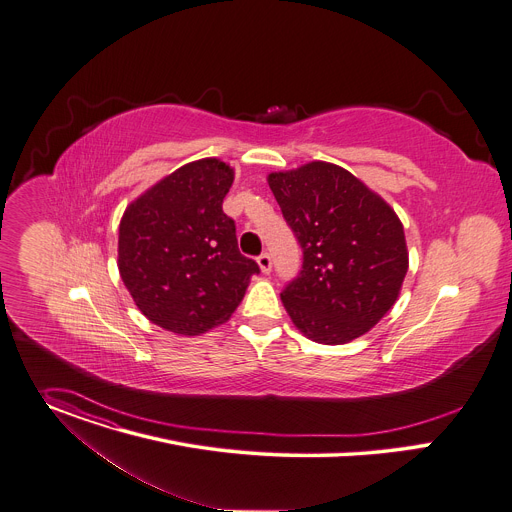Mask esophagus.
Listing matches in <instances>:
<instances>
[{"label": "esophagus", "mask_w": 512, "mask_h": 512, "mask_svg": "<svg viewBox=\"0 0 512 512\" xmlns=\"http://www.w3.org/2000/svg\"><path fill=\"white\" fill-rule=\"evenodd\" d=\"M257 265H259V269H261L263 273H269V271H271V257H269V253H261V255L257 257Z\"/></svg>", "instance_id": "1"}]
</instances>
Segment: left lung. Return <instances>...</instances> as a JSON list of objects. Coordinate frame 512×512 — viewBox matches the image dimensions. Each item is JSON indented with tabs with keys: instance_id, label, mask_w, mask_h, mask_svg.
<instances>
[{
	"instance_id": "obj_1",
	"label": "left lung",
	"mask_w": 512,
	"mask_h": 512,
	"mask_svg": "<svg viewBox=\"0 0 512 512\" xmlns=\"http://www.w3.org/2000/svg\"><path fill=\"white\" fill-rule=\"evenodd\" d=\"M267 183L304 251L300 275L282 292L296 329L322 345L365 335L394 306L408 271L400 218L335 163L273 171Z\"/></svg>"
}]
</instances>
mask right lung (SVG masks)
<instances>
[{"label":"right lung","mask_w":512,"mask_h":512,"mask_svg":"<svg viewBox=\"0 0 512 512\" xmlns=\"http://www.w3.org/2000/svg\"><path fill=\"white\" fill-rule=\"evenodd\" d=\"M235 169L208 157L183 165L130 202L118 230L120 277L157 327L196 337L241 304L253 259L241 255L235 220L222 212Z\"/></svg>","instance_id":"obj_1"}]
</instances>
